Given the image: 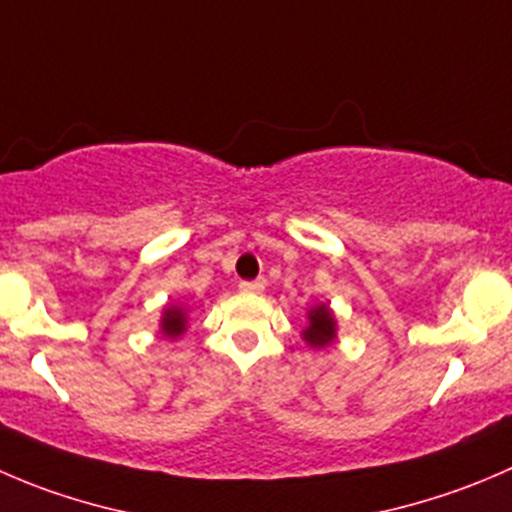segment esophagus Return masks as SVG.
Masks as SVG:
<instances>
[{
	"label": "esophagus",
	"mask_w": 512,
	"mask_h": 512,
	"mask_svg": "<svg viewBox=\"0 0 512 512\" xmlns=\"http://www.w3.org/2000/svg\"><path fill=\"white\" fill-rule=\"evenodd\" d=\"M265 290V280H250V282H240V292H250V295H260Z\"/></svg>",
	"instance_id": "obj_1"
}]
</instances>
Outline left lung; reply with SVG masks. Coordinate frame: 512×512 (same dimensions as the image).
Segmentation results:
<instances>
[{"instance_id": "obj_1", "label": "left lung", "mask_w": 512, "mask_h": 512, "mask_svg": "<svg viewBox=\"0 0 512 512\" xmlns=\"http://www.w3.org/2000/svg\"><path fill=\"white\" fill-rule=\"evenodd\" d=\"M302 340L312 347V350H322V347L332 345L337 340V320L335 312L327 302H320V305H312L307 310V325L305 330L300 332Z\"/></svg>"}]
</instances>
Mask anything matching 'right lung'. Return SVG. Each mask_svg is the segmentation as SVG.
Instances as JSON below:
<instances>
[{
  "label": "right lung",
  "mask_w": 512,
  "mask_h": 512,
  "mask_svg": "<svg viewBox=\"0 0 512 512\" xmlns=\"http://www.w3.org/2000/svg\"><path fill=\"white\" fill-rule=\"evenodd\" d=\"M187 325H190V315H187L185 305H165L160 317V332L167 340H177L180 335H185Z\"/></svg>",
  "instance_id": "1"
}]
</instances>
